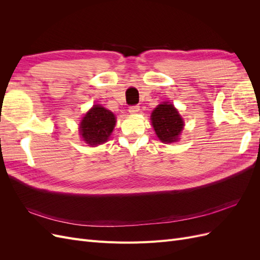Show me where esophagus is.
I'll return each instance as SVG.
<instances>
[{"instance_id":"esophagus-1","label":"esophagus","mask_w":260,"mask_h":260,"mask_svg":"<svg viewBox=\"0 0 260 260\" xmlns=\"http://www.w3.org/2000/svg\"><path fill=\"white\" fill-rule=\"evenodd\" d=\"M140 111V106L139 105H132L129 107V112L131 114H137Z\"/></svg>"}]
</instances>
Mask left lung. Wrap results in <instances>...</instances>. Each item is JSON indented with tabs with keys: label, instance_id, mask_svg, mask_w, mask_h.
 <instances>
[{
	"label": "left lung",
	"instance_id": "8db88e82",
	"mask_svg": "<svg viewBox=\"0 0 260 260\" xmlns=\"http://www.w3.org/2000/svg\"><path fill=\"white\" fill-rule=\"evenodd\" d=\"M157 137L166 143L176 142L183 129V120L178 111L167 102L157 106L151 116Z\"/></svg>",
	"mask_w": 260,
	"mask_h": 260
}]
</instances>
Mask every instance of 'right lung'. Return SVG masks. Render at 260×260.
Returning <instances> with one entry per match:
<instances>
[{
  "label": "right lung",
  "instance_id": "obj_1",
  "mask_svg": "<svg viewBox=\"0 0 260 260\" xmlns=\"http://www.w3.org/2000/svg\"><path fill=\"white\" fill-rule=\"evenodd\" d=\"M116 119L108 109L95 105L83 117L80 133L86 143L98 145L106 142L115 127Z\"/></svg>",
  "mask_w": 260,
  "mask_h": 260
}]
</instances>
